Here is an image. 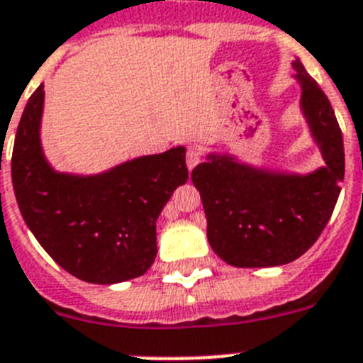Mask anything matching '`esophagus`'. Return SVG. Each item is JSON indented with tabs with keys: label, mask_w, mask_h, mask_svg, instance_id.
I'll return each mask as SVG.
<instances>
[{
	"label": "esophagus",
	"mask_w": 363,
	"mask_h": 363,
	"mask_svg": "<svg viewBox=\"0 0 363 363\" xmlns=\"http://www.w3.org/2000/svg\"><path fill=\"white\" fill-rule=\"evenodd\" d=\"M185 160H187L189 170H193L194 167L200 163V160H202V152H200V148L198 147H189L187 154H185Z\"/></svg>",
	"instance_id": "34e87169"
}]
</instances>
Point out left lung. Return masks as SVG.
Instances as JSON below:
<instances>
[{"label":"left lung","instance_id":"left-lung-1","mask_svg":"<svg viewBox=\"0 0 363 363\" xmlns=\"http://www.w3.org/2000/svg\"><path fill=\"white\" fill-rule=\"evenodd\" d=\"M301 110L325 167L311 174L257 169L229 154H209L194 167L213 252L237 268H268L296 261L329 222L345 174L342 130L323 89L299 60Z\"/></svg>","mask_w":363,"mask_h":363}]
</instances>
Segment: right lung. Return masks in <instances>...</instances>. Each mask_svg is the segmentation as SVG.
<instances>
[{
  "instance_id": "add662e5",
  "label": "right lung",
  "mask_w": 363,
  "mask_h": 363,
  "mask_svg": "<svg viewBox=\"0 0 363 363\" xmlns=\"http://www.w3.org/2000/svg\"><path fill=\"white\" fill-rule=\"evenodd\" d=\"M43 86L14 139L12 185L27 228L71 275L93 284L139 277L156 259V220L189 178L185 148L135 157L93 176L57 172L43 156Z\"/></svg>"
}]
</instances>
